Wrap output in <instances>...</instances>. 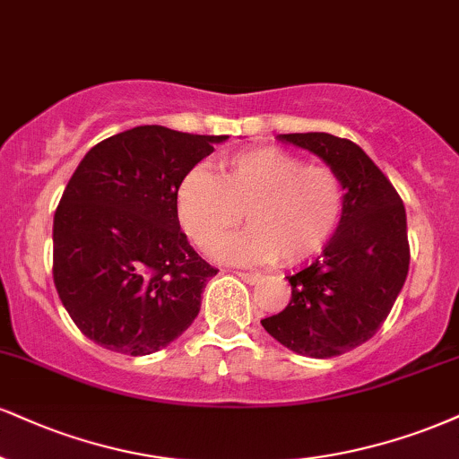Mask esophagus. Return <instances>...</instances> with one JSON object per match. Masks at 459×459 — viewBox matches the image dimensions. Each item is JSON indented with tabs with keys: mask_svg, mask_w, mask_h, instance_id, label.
Returning <instances> with one entry per match:
<instances>
[{
	"mask_svg": "<svg viewBox=\"0 0 459 459\" xmlns=\"http://www.w3.org/2000/svg\"><path fill=\"white\" fill-rule=\"evenodd\" d=\"M237 275H239V278L244 280V282H247V284L263 282V275L258 273V272H237Z\"/></svg>",
	"mask_w": 459,
	"mask_h": 459,
	"instance_id": "obj_1",
	"label": "esophagus"
}]
</instances>
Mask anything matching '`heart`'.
<instances>
[{
    "label": "heart",
    "mask_w": 459,
    "mask_h": 459,
    "mask_svg": "<svg viewBox=\"0 0 459 459\" xmlns=\"http://www.w3.org/2000/svg\"><path fill=\"white\" fill-rule=\"evenodd\" d=\"M218 175L190 170L177 187V218L198 247L226 237L218 256L233 263L299 264L333 239L346 207V186L329 164H306L282 147H254L220 160Z\"/></svg>",
    "instance_id": "1"
}]
</instances>
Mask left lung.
Masks as SVG:
<instances>
[{
  "label": "left lung",
  "instance_id": "left-lung-1",
  "mask_svg": "<svg viewBox=\"0 0 459 459\" xmlns=\"http://www.w3.org/2000/svg\"><path fill=\"white\" fill-rule=\"evenodd\" d=\"M280 141L316 153L338 170L346 207L320 258L289 275V306L261 325L292 352L338 357L377 333L406 282V209L383 170L352 141L327 132L280 134Z\"/></svg>",
  "mask_w": 459,
  "mask_h": 459
}]
</instances>
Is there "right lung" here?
I'll return each instance as SVG.
<instances>
[{
	"label": "right lung",
	"instance_id": "1",
	"mask_svg": "<svg viewBox=\"0 0 459 459\" xmlns=\"http://www.w3.org/2000/svg\"><path fill=\"white\" fill-rule=\"evenodd\" d=\"M226 139L136 126L85 153L53 220L55 289L82 335L141 357L190 327L218 269L179 229L177 187Z\"/></svg>",
	"mask_w": 459,
	"mask_h": 459
}]
</instances>
